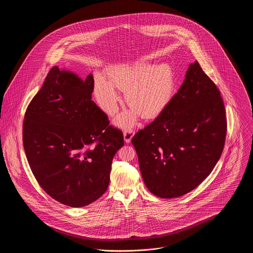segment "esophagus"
Listing matches in <instances>:
<instances>
[{
  "instance_id": "34e87169",
  "label": "esophagus",
  "mask_w": 253,
  "mask_h": 253,
  "mask_svg": "<svg viewBox=\"0 0 253 253\" xmlns=\"http://www.w3.org/2000/svg\"><path fill=\"white\" fill-rule=\"evenodd\" d=\"M134 134V132L132 130H126L123 133V137H124V141L126 143H130L132 140V136Z\"/></svg>"
}]
</instances>
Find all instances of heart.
Masks as SVG:
<instances>
[{"mask_svg": "<svg viewBox=\"0 0 253 253\" xmlns=\"http://www.w3.org/2000/svg\"><path fill=\"white\" fill-rule=\"evenodd\" d=\"M175 87V74L170 65L139 62L112 67L108 81L102 76L97 77L94 93L101 109L109 116H114L121 101L116 88L126 92V103L132 109L115 121L118 126L126 129L133 126L140 115L146 120L158 117L170 103Z\"/></svg>", "mask_w": 253, "mask_h": 253, "instance_id": "1", "label": "heart"}]
</instances>
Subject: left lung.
Here are the masks:
<instances>
[{"label": "left lung", "instance_id": "left-lung-1", "mask_svg": "<svg viewBox=\"0 0 253 253\" xmlns=\"http://www.w3.org/2000/svg\"><path fill=\"white\" fill-rule=\"evenodd\" d=\"M227 120L216 85L197 61L168 107L132 139L148 190L175 198L194 190L221 157Z\"/></svg>", "mask_w": 253, "mask_h": 253}]
</instances>
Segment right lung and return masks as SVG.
Returning a JSON list of instances; mask_svg holds the SVG:
<instances>
[{
	"label": "right lung",
	"mask_w": 253,
	"mask_h": 253,
	"mask_svg": "<svg viewBox=\"0 0 253 253\" xmlns=\"http://www.w3.org/2000/svg\"><path fill=\"white\" fill-rule=\"evenodd\" d=\"M94 78L54 66L26 109L23 141L29 166L45 193L81 208L106 192L122 132L92 100Z\"/></svg>",
	"instance_id": "1"
}]
</instances>
